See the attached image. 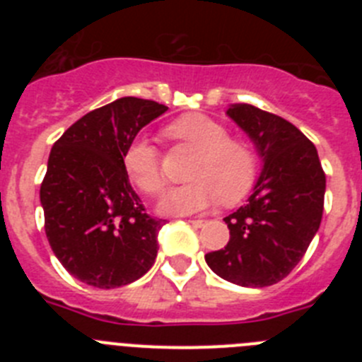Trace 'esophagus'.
Instances as JSON below:
<instances>
[{"mask_svg": "<svg viewBox=\"0 0 362 362\" xmlns=\"http://www.w3.org/2000/svg\"><path fill=\"white\" fill-rule=\"evenodd\" d=\"M188 223H190L192 226H196V228H199V226L204 225L203 219H190V221H188Z\"/></svg>", "mask_w": 362, "mask_h": 362, "instance_id": "1", "label": "esophagus"}]
</instances>
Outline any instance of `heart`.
Wrapping results in <instances>:
<instances>
[{
    "label": "heart",
    "instance_id": "obj_1",
    "mask_svg": "<svg viewBox=\"0 0 362 362\" xmlns=\"http://www.w3.org/2000/svg\"><path fill=\"white\" fill-rule=\"evenodd\" d=\"M166 136L196 152L188 168L190 183L172 188L159 201V212L188 216L216 203L235 204L252 190L257 175V158L248 143L230 137L228 129L204 114H187L166 127ZM130 181L148 196L165 187V174L156 146L136 137L123 153Z\"/></svg>",
    "mask_w": 362,
    "mask_h": 362
}]
</instances>
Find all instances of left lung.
<instances>
[{
	"label": "left lung",
	"mask_w": 362,
	"mask_h": 362,
	"mask_svg": "<svg viewBox=\"0 0 362 362\" xmlns=\"http://www.w3.org/2000/svg\"><path fill=\"white\" fill-rule=\"evenodd\" d=\"M226 114L264 165L248 203L225 217L228 245L204 259L223 279L263 288L288 276L308 250L322 219L326 175L313 143L290 121L246 103Z\"/></svg>",
	"instance_id": "1"
}]
</instances>
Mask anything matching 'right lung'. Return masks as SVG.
Listing matches in <instances>:
<instances>
[{
    "mask_svg": "<svg viewBox=\"0 0 362 362\" xmlns=\"http://www.w3.org/2000/svg\"><path fill=\"white\" fill-rule=\"evenodd\" d=\"M166 108L150 99H116L76 121L50 150L40 190L45 233L81 283L119 288L156 261L163 219L148 216L130 187L123 153Z\"/></svg>",
    "mask_w": 362,
    "mask_h": 362,
    "instance_id": "right-lung-1",
    "label": "right lung"
}]
</instances>
